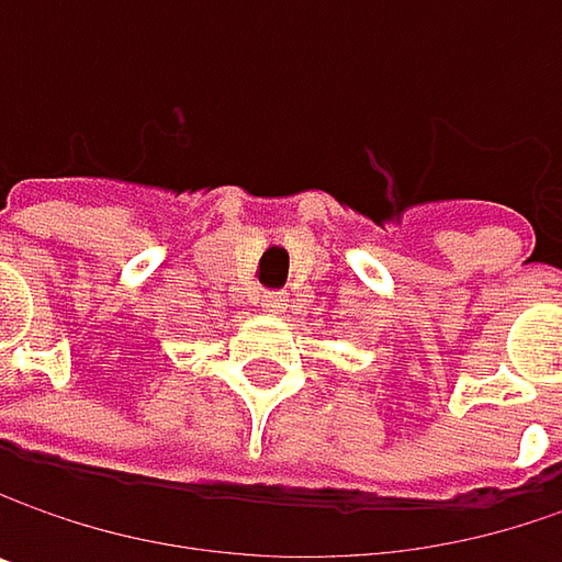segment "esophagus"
Listing matches in <instances>:
<instances>
[{"label": "esophagus", "instance_id": "34e87169", "mask_svg": "<svg viewBox=\"0 0 562 562\" xmlns=\"http://www.w3.org/2000/svg\"><path fill=\"white\" fill-rule=\"evenodd\" d=\"M260 305H263L267 312L280 315V312H285V305H289V295H285V292H263Z\"/></svg>", "mask_w": 562, "mask_h": 562}]
</instances>
